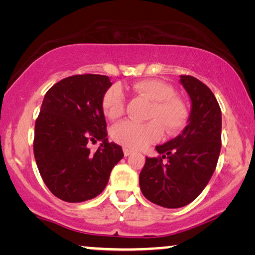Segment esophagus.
Segmentation results:
<instances>
[{
	"mask_svg": "<svg viewBox=\"0 0 255 255\" xmlns=\"http://www.w3.org/2000/svg\"><path fill=\"white\" fill-rule=\"evenodd\" d=\"M123 152H124V155H125V156H128L130 154H132V152H133V151H132V149H130V148L124 147V148H123Z\"/></svg>",
	"mask_w": 255,
	"mask_h": 255,
	"instance_id": "1",
	"label": "esophagus"
}]
</instances>
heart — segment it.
<instances>
[{
    "mask_svg": "<svg viewBox=\"0 0 255 255\" xmlns=\"http://www.w3.org/2000/svg\"><path fill=\"white\" fill-rule=\"evenodd\" d=\"M134 93L152 102L147 120L144 124L124 121L115 125L111 135L118 144L130 148H142L158 141L163 128L167 134H176L184 128L188 111L179 97L174 96L173 87L159 80H141L132 86ZM125 95L121 87L113 86L104 93L102 109L110 121H116L125 113Z\"/></svg>",
    "mask_w": 255,
    "mask_h": 255,
    "instance_id": "obj_1",
    "label": "heart"
}]
</instances>
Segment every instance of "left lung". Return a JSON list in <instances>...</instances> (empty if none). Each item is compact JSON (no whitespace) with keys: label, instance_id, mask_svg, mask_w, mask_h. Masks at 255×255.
Listing matches in <instances>:
<instances>
[{"label":"left lung","instance_id":"left-lung-1","mask_svg":"<svg viewBox=\"0 0 255 255\" xmlns=\"http://www.w3.org/2000/svg\"><path fill=\"white\" fill-rule=\"evenodd\" d=\"M180 82L191 101L188 125L177 137L156 146L160 156L146 158L139 174L142 195L168 209L184 207L203 191L222 146V111L214 93L194 76L181 75Z\"/></svg>","mask_w":255,"mask_h":255}]
</instances>
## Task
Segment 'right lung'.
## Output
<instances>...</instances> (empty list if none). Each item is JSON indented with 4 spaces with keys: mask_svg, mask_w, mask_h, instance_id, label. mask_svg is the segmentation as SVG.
<instances>
[{
    "mask_svg": "<svg viewBox=\"0 0 255 255\" xmlns=\"http://www.w3.org/2000/svg\"><path fill=\"white\" fill-rule=\"evenodd\" d=\"M113 83L106 75H73L45 94L34 125L33 153L51 193L69 203L96 197L104 190L123 149L107 138L102 109ZM103 141L95 153L89 142Z\"/></svg>",
    "mask_w": 255,
    "mask_h": 255,
    "instance_id": "add662e5",
    "label": "right lung"
}]
</instances>
